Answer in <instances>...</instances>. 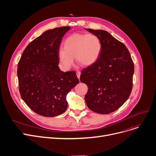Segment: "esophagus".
I'll list each match as a JSON object with an SVG mask.
<instances>
[{"label":"esophagus","mask_w":156,"mask_h":156,"mask_svg":"<svg viewBox=\"0 0 156 156\" xmlns=\"http://www.w3.org/2000/svg\"><path fill=\"white\" fill-rule=\"evenodd\" d=\"M80 75H81V73L79 71H77V72H76V76H77L78 79H80Z\"/></svg>","instance_id":"obj_1"}]
</instances>
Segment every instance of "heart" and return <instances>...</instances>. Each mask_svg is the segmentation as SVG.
<instances>
[{
	"label": "heart",
	"mask_w": 156,
	"mask_h": 156,
	"mask_svg": "<svg viewBox=\"0 0 156 156\" xmlns=\"http://www.w3.org/2000/svg\"><path fill=\"white\" fill-rule=\"evenodd\" d=\"M102 52L100 38L94 34H75L64 40L63 48L57 51L62 69L68 71L74 63V57L83 66H89L99 59Z\"/></svg>",
	"instance_id": "b5f03b06"
}]
</instances>
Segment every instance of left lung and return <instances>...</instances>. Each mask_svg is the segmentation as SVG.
I'll list each match as a JSON object with an SVG mask.
<instances>
[{
	"label": "left lung",
	"instance_id": "1",
	"mask_svg": "<svg viewBox=\"0 0 156 156\" xmlns=\"http://www.w3.org/2000/svg\"><path fill=\"white\" fill-rule=\"evenodd\" d=\"M85 30L100 38L102 52L95 63L81 71L80 81L88 86L85 100L94 112L109 114L119 109L132 92L133 62L125 45L109 32Z\"/></svg>",
	"mask_w": 156,
	"mask_h": 156
}]
</instances>
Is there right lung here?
<instances>
[{"instance_id":"right-lung-1","label":"right lung","mask_w":156,"mask_h":156,"mask_svg":"<svg viewBox=\"0 0 156 156\" xmlns=\"http://www.w3.org/2000/svg\"><path fill=\"white\" fill-rule=\"evenodd\" d=\"M70 27L48 30L30 42L18 64L22 99L35 112L54 117L67 109L66 95L78 83L75 71L59 68L57 51Z\"/></svg>"}]
</instances>
